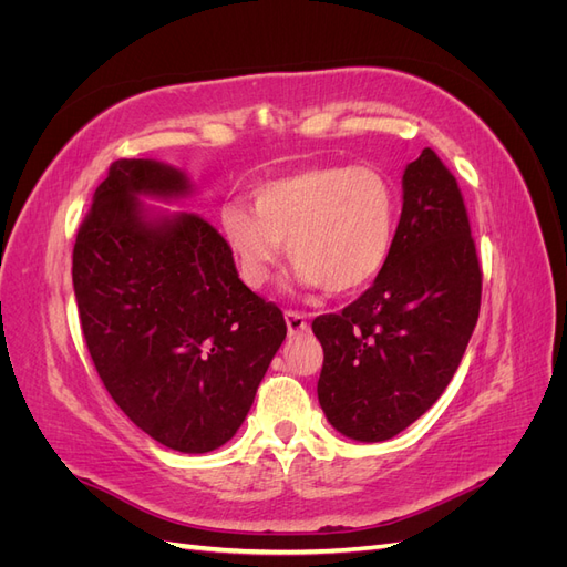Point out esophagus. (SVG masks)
Instances as JSON below:
<instances>
[{"label": "esophagus", "instance_id": "34e87169", "mask_svg": "<svg viewBox=\"0 0 567 567\" xmlns=\"http://www.w3.org/2000/svg\"><path fill=\"white\" fill-rule=\"evenodd\" d=\"M286 326H288V336H300L307 331V317L300 312H286L284 315Z\"/></svg>", "mask_w": 567, "mask_h": 567}]
</instances>
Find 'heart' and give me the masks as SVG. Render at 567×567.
<instances>
[{"label":"heart","mask_w":567,"mask_h":567,"mask_svg":"<svg viewBox=\"0 0 567 567\" xmlns=\"http://www.w3.org/2000/svg\"><path fill=\"white\" fill-rule=\"evenodd\" d=\"M252 210L227 203L219 227L241 279L262 288L288 252L302 290L352 296L385 267L398 198L383 173L369 165H312L274 177L250 194ZM287 248H282V244Z\"/></svg>","instance_id":"heart-1"}]
</instances>
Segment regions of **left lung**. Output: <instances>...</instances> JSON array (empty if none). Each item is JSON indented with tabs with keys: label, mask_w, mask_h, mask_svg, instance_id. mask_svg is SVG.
I'll list each match as a JSON object with an SVG mask.
<instances>
[{
	"label": "left lung",
	"mask_w": 567,
	"mask_h": 567,
	"mask_svg": "<svg viewBox=\"0 0 567 567\" xmlns=\"http://www.w3.org/2000/svg\"><path fill=\"white\" fill-rule=\"evenodd\" d=\"M483 271L458 184L435 151L404 167L402 215L379 277L312 321L319 404L340 435L390 440L431 409L473 336Z\"/></svg>",
	"instance_id": "1"
}]
</instances>
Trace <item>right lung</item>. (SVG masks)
I'll return each mask as SVG.
<instances>
[{"instance_id": "obj_1", "label": "right lung", "mask_w": 567, "mask_h": 567, "mask_svg": "<svg viewBox=\"0 0 567 567\" xmlns=\"http://www.w3.org/2000/svg\"><path fill=\"white\" fill-rule=\"evenodd\" d=\"M186 173L115 161L73 248V286L92 362L115 404L182 454L229 442L286 338L277 305L238 279L221 234L184 203Z\"/></svg>"}]
</instances>
